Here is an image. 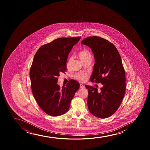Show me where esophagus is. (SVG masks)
Instances as JSON below:
<instances>
[{
  "instance_id": "1",
  "label": "esophagus",
  "mask_w": 150,
  "mask_h": 150,
  "mask_svg": "<svg viewBox=\"0 0 150 150\" xmlns=\"http://www.w3.org/2000/svg\"><path fill=\"white\" fill-rule=\"evenodd\" d=\"M84 87H85V86H83V84H80V88H84Z\"/></svg>"
}]
</instances>
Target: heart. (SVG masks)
I'll return each mask as SVG.
<instances>
[{"label":"heart","instance_id":"b5f03b06","mask_svg":"<svg viewBox=\"0 0 150 150\" xmlns=\"http://www.w3.org/2000/svg\"><path fill=\"white\" fill-rule=\"evenodd\" d=\"M78 56L80 60L82 62H84V60L88 59L90 58L92 59L91 54L87 50H82L80 51L79 52V53H78ZM71 60H72V57L69 58V59H68L67 63V66L68 68L69 67V66H70ZM74 77L75 79L78 80L79 81L83 82L86 81L87 79L88 74L83 73H79L75 74L74 75Z\"/></svg>","mask_w":150,"mask_h":150}]
</instances>
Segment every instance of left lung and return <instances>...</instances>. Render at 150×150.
<instances>
[{
	"mask_svg": "<svg viewBox=\"0 0 150 150\" xmlns=\"http://www.w3.org/2000/svg\"><path fill=\"white\" fill-rule=\"evenodd\" d=\"M81 43L90 47L94 55L91 81L103 85L99 90L86 85L88 110L96 117L108 118L118 109L125 94V71L121 57L115 45L101 37H86Z\"/></svg>",
	"mask_w": 150,
	"mask_h": 150,
	"instance_id": "obj_1",
	"label": "left lung"
}]
</instances>
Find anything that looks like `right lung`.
Masks as SVG:
<instances>
[{"mask_svg": "<svg viewBox=\"0 0 150 150\" xmlns=\"http://www.w3.org/2000/svg\"><path fill=\"white\" fill-rule=\"evenodd\" d=\"M81 37H62L42 45L35 54L30 71L33 96L41 110L52 116L64 114L79 88L71 79L60 88L57 84L59 73L67 71V60L72 47Z\"/></svg>", "mask_w": 150, "mask_h": 150, "instance_id": "obj_1", "label": "right lung"}]
</instances>
